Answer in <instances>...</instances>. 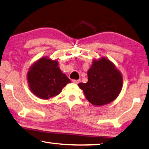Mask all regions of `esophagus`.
Here are the masks:
<instances>
[{"instance_id":"esophagus-1","label":"esophagus","mask_w":149,"mask_h":149,"mask_svg":"<svg viewBox=\"0 0 149 149\" xmlns=\"http://www.w3.org/2000/svg\"><path fill=\"white\" fill-rule=\"evenodd\" d=\"M80 82V80H72V82L75 83V84H79Z\"/></svg>"}]
</instances>
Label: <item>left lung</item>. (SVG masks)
<instances>
[{"mask_svg":"<svg viewBox=\"0 0 149 149\" xmlns=\"http://www.w3.org/2000/svg\"><path fill=\"white\" fill-rule=\"evenodd\" d=\"M88 82L79 86L93 105L101 106L113 101L120 93L123 79L121 72L110 60L94 59L88 70Z\"/></svg>","mask_w":149,"mask_h":149,"instance_id":"8db88e82","label":"left lung"}]
</instances>
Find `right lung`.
Instances as JSON below:
<instances>
[{
	"instance_id": "right-lung-1",
	"label": "right lung",
	"mask_w": 149,
	"mask_h": 149,
	"mask_svg": "<svg viewBox=\"0 0 149 149\" xmlns=\"http://www.w3.org/2000/svg\"><path fill=\"white\" fill-rule=\"evenodd\" d=\"M57 60L42 57L29 68L28 84L31 92L39 98L49 100L59 94L70 80L58 67Z\"/></svg>"
}]
</instances>
